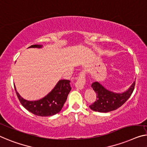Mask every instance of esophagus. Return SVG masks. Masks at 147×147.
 Listing matches in <instances>:
<instances>
[{
	"mask_svg": "<svg viewBox=\"0 0 147 147\" xmlns=\"http://www.w3.org/2000/svg\"><path fill=\"white\" fill-rule=\"evenodd\" d=\"M86 79H85V74L84 73H80L78 76L77 81L75 83V86L78 89H83L84 87Z\"/></svg>",
	"mask_w": 147,
	"mask_h": 147,
	"instance_id": "1",
	"label": "esophagus"
}]
</instances>
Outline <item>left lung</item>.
Masks as SVG:
<instances>
[{
    "label": "left lung",
    "mask_w": 147,
    "mask_h": 147,
    "mask_svg": "<svg viewBox=\"0 0 147 147\" xmlns=\"http://www.w3.org/2000/svg\"><path fill=\"white\" fill-rule=\"evenodd\" d=\"M135 81L126 91L121 93H116L108 90L98 82L92 84V88L96 93V101L90 106L92 110L101 113H107L115 110L127 100L133 93Z\"/></svg>",
    "instance_id": "1"
}]
</instances>
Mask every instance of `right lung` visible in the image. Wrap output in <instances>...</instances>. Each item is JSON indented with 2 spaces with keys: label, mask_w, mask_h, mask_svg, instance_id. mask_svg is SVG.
Segmentation results:
<instances>
[{
  "label": "right lung",
  "mask_w": 147,
  "mask_h": 147,
  "mask_svg": "<svg viewBox=\"0 0 147 147\" xmlns=\"http://www.w3.org/2000/svg\"><path fill=\"white\" fill-rule=\"evenodd\" d=\"M41 45H33L28 48H41ZM71 81L60 80L53 89L47 96L35 101L25 100L19 94L14 86L18 98L22 105L34 115L41 117H49L58 113L66 102L67 96L71 90Z\"/></svg>",
  "instance_id": "add662e5"
}]
</instances>
